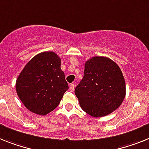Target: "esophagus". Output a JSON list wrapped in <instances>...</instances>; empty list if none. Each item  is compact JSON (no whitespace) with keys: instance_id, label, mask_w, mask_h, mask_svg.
Listing matches in <instances>:
<instances>
[{"instance_id":"34e87169","label":"esophagus","mask_w":149,"mask_h":149,"mask_svg":"<svg viewBox=\"0 0 149 149\" xmlns=\"http://www.w3.org/2000/svg\"><path fill=\"white\" fill-rule=\"evenodd\" d=\"M74 88H75V85H73V84L70 85V91H74Z\"/></svg>"}]
</instances>
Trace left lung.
I'll return each mask as SVG.
<instances>
[{"mask_svg":"<svg viewBox=\"0 0 149 149\" xmlns=\"http://www.w3.org/2000/svg\"><path fill=\"white\" fill-rule=\"evenodd\" d=\"M80 107L93 117H103L117 109L126 94L124 76L116 63L107 57L85 62L82 81L75 88Z\"/></svg>","mask_w":149,"mask_h":149,"instance_id":"1","label":"left lung"}]
</instances>
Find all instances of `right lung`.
<instances>
[{
  "label": "right lung",
  "mask_w": 149,
  "mask_h": 149,
  "mask_svg": "<svg viewBox=\"0 0 149 149\" xmlns=\"http://www.w3.org/2000/svg\"><path fill=\"white\" fill-rule=\"evenodd\" d=\"M61 63L56 53L43 52L24 66L16 79L15 88L28 110L46 116L59 105L69 88Z\"/></svg>",
  "instance_id": "add662e5"
}]
</instances>
